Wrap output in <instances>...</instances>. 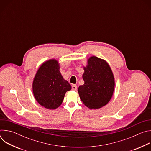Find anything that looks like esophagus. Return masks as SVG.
Listing matches in <instances>:
<instances>
[{"label": "esophagus", "instance_id": "obj_1", "mask_svg": "<svg viewBox=\"0 0 151 151\" xmlns=\"http://www.w3.org/2000/svg\"><path fill=\"white\" fill-rule=\"evenodd\" d=\"M77 86L76 85H72V90L73 91H76L77 90Z\"/></svg>", "mask_w": 151, "mask_h": 151}]
</instances>
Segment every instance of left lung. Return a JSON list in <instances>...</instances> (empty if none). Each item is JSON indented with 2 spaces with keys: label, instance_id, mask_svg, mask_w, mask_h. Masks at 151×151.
I'll return each mask as SVG.
<instances>
[{
  "label": "left lung",
  "instance_id": "1",
  "mask_svg": "<svg viewBox=\"0 0 151 151\" xmlns=\"http://www.w3.org/2000/svg\"><path fill=\"white\" fill-rule=\"evenodd\" d=\"M83 69L84 84L78 88L81 101L90 109L105 106L112 98L115 88L114 76L108 63L93 56Z\"/></svg>",
  "mask_w": 151,
  "mask_h": 151
}]
</instances>
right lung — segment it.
<instances>
[{
  "mask_svg": "<svg viewBox=\"0 0 151 151\" xmlns=\"http://www.w3.org/2000/svg\"><path fill=\"white\" fill-rule=\"evenodd\" d=\"M59 69L57 60H49L40 66L33 82L35 99L47 109L57 108L61 104L66 93L72 88L70 83L63 79Z\"/></svg>",
  "mask_w": 151,
  "mask_h": 151,
  "instance_id": "right-lung-1",
  "label": "right lung"
}]
</instances>
